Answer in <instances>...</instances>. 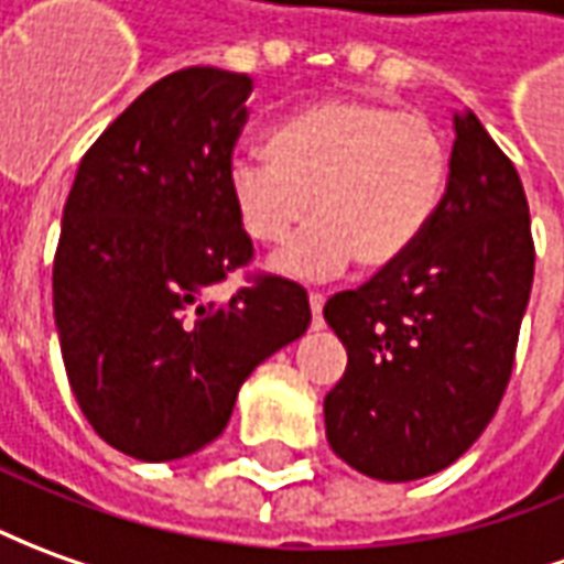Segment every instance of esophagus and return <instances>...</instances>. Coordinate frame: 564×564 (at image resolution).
Returning a JSON list of instances; mask_svg holds the SVG:
<instances>
[{"instance_id":"esophagus-1","label":"esophagus","mask_w":564,"mask_h":564,"mask_svg":"<svg viewBox=\"0 0 564 564\" xmlns=\"http://www.w3.org/2000/svg\"><path fill=\"white\" fill-rule=\"evenodd\" d=\"M322 306H325V294L310 291V310H313V328H322Z\"/></svg>"}]
</instances>
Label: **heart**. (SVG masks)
Wrapping results in <instances>:
<instances>
[{"instance_id":"b5f03b06","label":"heart","mask_w":564,"mask_h":564,"mask_svg":"<svg viewBox=\"0 0 564 564\" xmlns=\"http://www.w3.org/2000/svg\"><path fill=\"white\" fill-rule=\"evenodd\" d=\"M448 184V147L423 112L387 100H322L270 131L267 150L232 159L230 199L254 245H279L273 267L325 279L359 260L390 270L421 242Z\"/></svg>"}]
</instances>
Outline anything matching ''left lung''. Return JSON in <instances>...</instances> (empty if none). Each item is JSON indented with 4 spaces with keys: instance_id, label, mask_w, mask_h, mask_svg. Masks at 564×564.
Masks as SVG:
<instances>
[{
    "instance_id": "obj_1",
    "label": "left lung",
    "mask_w": 564,
    "mask_h": 564,
    "mask_svg": "<svg viewBox=\"0 0 564 564\" xmlns=\"http://www.w3.org/2000/svg\"><path fill=\"white\" fill-rule=\"evenodd\" d=\"M454 134L445 196L421 242L325 304L347 347V371L325 395V436L380 482L433 476L482 436L534 282L519 171L473 112L454 116Z\"/></svg>"
}]
</instances>
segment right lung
Wrapping results in <instances>:
<instances>
[{
	"label": "right lung",
	"instance_id": "1",
	"mask_svg": "<svg viewBox=\"0 0 564 564\" xmlns=\"http://www.w3.org/2000/svg\"><path fill=\"white\" fill-rule=\"evenodd\" d=\"M245 73L186 67L153 82L82 156L54 254V322L82 414L138 460L215 442L245 378L310 325L306 291L251 275L230 199Z\"/></svg>",
	"mask_w": 564,
	"mask_h": 564
}]
</instances>
